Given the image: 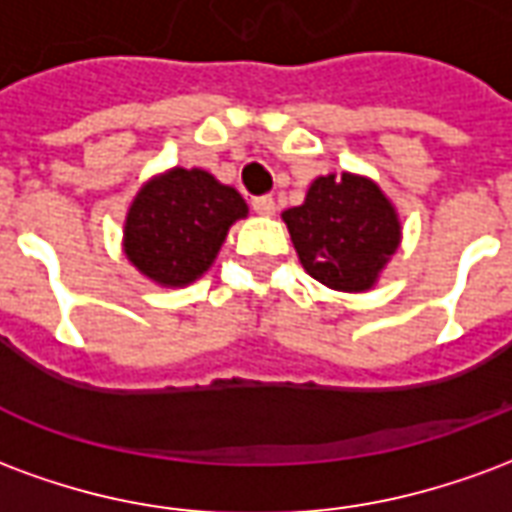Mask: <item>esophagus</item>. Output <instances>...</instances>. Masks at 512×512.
Masks as SVG:
<instances>
[{
    "label": "esophagus",
    "mask_w": 512,
    "mask_h": 512,
    "mask_svg": "<svg viewBox=\"0 0 512 512\" xmlns=\"http://www.w3.org/2000/svg\"><path fill=\"white\" fill-rule=\"evenodd\" d=\"M274 208H277V205H274V197H268V194H263V197H255V200H252V211L260 213V216H271V213H274Z\"/></svg>",
    "instance_id": "obj_1"
}]
</instances>
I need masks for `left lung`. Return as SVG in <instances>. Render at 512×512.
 <instances>
[{"label": "left lung", "mask_w": 512, "mask_h": 512, "mask_svg": "<svg viewBox=\"0 0 512 512\" xmlns=\"http://www.w3.org/2000/svg\"><path fill=\"white\" fill-rule=\"evenodd\" d=\"M301 266L323 285L345 293L373 288L400 244V222L373 180L326 175L299 208L282 213Z\"/></svg>", "instance_id": "obj_1"}]
</instances>
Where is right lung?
<instances>
[{
  "label": "right lung",
  "instance_id": "right-lung-1",
  "mask_svg": "<svg viewBox=\"0 0 512 512\" xmlns=\"http://www.w3.org/2000/svg\"><path fill=\"white\" fill-rule=\"evenodd\" d=\"M246 202L202 169H172L136 194L126 219V255L161 285L202 277Z\"/></svg>",
  "mask_w": 512,
  "mask_h": 512
}]
</instances>
